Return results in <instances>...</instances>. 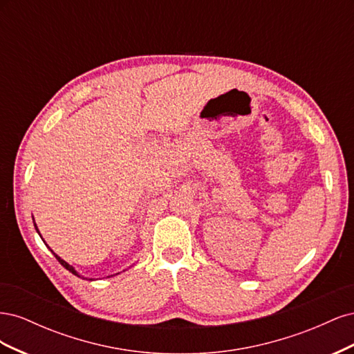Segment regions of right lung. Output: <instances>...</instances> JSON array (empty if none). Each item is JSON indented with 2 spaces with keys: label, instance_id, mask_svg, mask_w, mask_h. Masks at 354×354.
I'll return each instance as SVG.
<instances>
[{
  "label": "right lung",
  "instance_id": "right-lung-1",
  "mask_svg": "<svg viewBox=\"0 0 354 354\" xmlns=\"http://www.w3.org/2000/svg\"><path fill=\"white\" fill-rule=\"evenodd\" d=\"M32 218H34V217H32ZM34 226H35V230L38 232V234H39V236H41V233H39V230H38V226H37V223H35V220H34ZM41 239H42V238H41ZM42 241H44V239H42ZM44 243H46V242H44ZM46 245H47V243H46ZM48 248H50V246H48ZM50 251L53 252V255H55V257H56V259H57V261H59V263H60V264H62L63 267H65V269H66V270H69V272H71L72 274H75V276H78V277H81V279H87V281H93V279H91V277H84L82 274H80V273L77 272V269H75V267H73V266H71L69 263H66L65 260H63V259H60V257H59V255H57V254H56L55 251H53V250H50ZM116 274H118V273H116ZM111 276H115V274H111ZM111 276H108V277H111Z\"/></svg>",
  "mask_w": 354,
  "mask_h": 354
}]
</instances>
